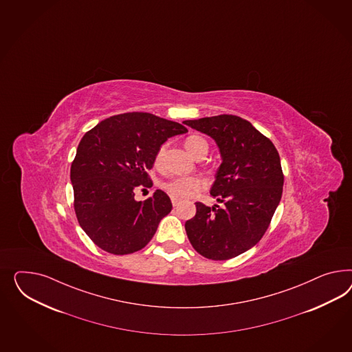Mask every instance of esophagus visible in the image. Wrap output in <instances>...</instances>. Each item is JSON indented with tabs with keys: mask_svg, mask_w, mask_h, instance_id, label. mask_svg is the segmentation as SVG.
<instances>
[{
	"mask_svg": "<svg viewBox=\"0 0 352 352\" xmlns=\"http://www.w3.org/2000/svg\"><path fill=\"white\" fill-rule=\"evenodd\" d=\"M172 201V206H173V207H176V206H179V199H173V198H172L171 199Z\"/></svg>",
	"mask_w": 352,
	"mask_h": 352,
	"instance_id": "esophagus-1",
	"label": "esophagus"
}]
</instances>
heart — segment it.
Returning <instances> with one entry per match:
<instances>
[{"instance_id":"b5f03b06","label":"heart","mask_w":352,"mask_h":352,"mask_svg":"<svg viewBox=\"0 0 352 352\" xmlns=\"http://www.w3.org/2000/svg\"><path fill=\"white\" fill-rule=\"evenodd\" d=\"M184 145L186 151L197 160L204 157L208 151V142L204 140L199 135H190L188 136ZM166 153V144H162L154 154V167L161 168ZM162 189L166 191L173 199H186L195 195L198 191L206 188V181L198 176H173L168 180L163 181Z\"/></svg>"}]
</instances>
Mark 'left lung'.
<instances>
[{"label": "left lung", "instance_id": "8db88e82", "mask_svg": "<svg viewBox=\"0 0 352 352\" xmlns=\"http://www.w3.org/2000/svg\"><path fill=\"white\" fill-rule=\"evenodd\" d=\"M184 123L214 139L222 157L211 189L222 206L197 201L195 216L185 222L188 238L206 258H234L261 241L280 201L284 175L279 153L270 139L238 116Z\"/></svg>", "mask_w": 352, "mask_h": 352}]
</instances>
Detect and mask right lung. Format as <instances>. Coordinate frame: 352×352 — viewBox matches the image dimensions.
<instances>
[{
    "instance_id": "right-lung-1",
    "label": "right lung",
    "mask_w": 352,
    "mask_h": 352,
    "mask_svg": "<svg viewBox=\"0 0 352 352\" xmlns=\"http://www.w3.org/2000/svg\"><path fill=\"white\" fill-rule=\"evenodd\" d=\"M188 132L177 122L151 113L113 116L87 131L72 162L74 211L80 228L102 251H140L172 210L170 197L157 190L145 201L135 192L151 188L154 154L168 138Z\"/></svg>"
}]
</instances>
